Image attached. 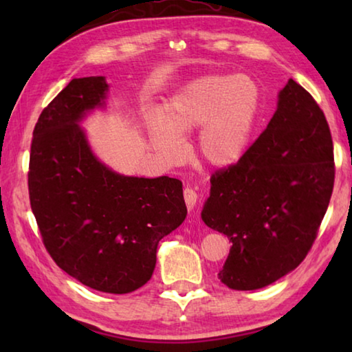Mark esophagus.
I'll return each mask as SVG.
<instances>
[{
  "label": "esophagus",
  "mask_w": 352,
  "mask_h": 352,
  "mask_svg": "<svg viewBox=\"0 0 352 352\" xmlns=\"http://www.w3.org/2000/svg\"><path fill=\"white\" fill-rule=\"evenodd\" d=\"M183 197H184V201H186L188 210L192 211L195 204H197V192H195L192 188H186L183 192Z\"/></svg>",
  "instance_id": "obj_1"
}]
</instances>
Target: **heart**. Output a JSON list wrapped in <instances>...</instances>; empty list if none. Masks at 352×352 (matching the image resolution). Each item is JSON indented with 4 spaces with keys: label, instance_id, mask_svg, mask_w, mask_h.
Segmentation results:
<instances>
[{
    "label": "heart",
    "instance_id": "obj_1",
    "mask_svg": "<svg viewBox=\"0 0 352 352\" xmlns=\"http://www.w3.org/2000/svg\"><path fill=\"white\" fill-rule=\"evenodd\" d=\"M261 109V87L245 74H210L182 88L166 107V122L152 119L151 138L158 152L175 160L182 136L200 130L199 153L216 168H228L245 155Z\"/></svg>",
    "mask_w": 352,
    "mask_h": 352
}]
</instances>
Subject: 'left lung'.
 Returning <instances> with one entry per match:
<instances>
[{
	"mask_svg": "<svg viewBox=\"0 0 352 352\" xmlns=\"http://www.w3.org/2000/svg\"><path fill=\"white\" fill-rule=\"evenodd\" d=\"M336 164L329 124L294 79L243 157L211 177L201 219L233 243L219 279L256 290L296 269L329 205Z\"/></svg>",
	"mask_w": 352,
	"mask_h": 352,
	"instance_id": "8db88e82",
	"label": "left lung"
}]
</instances>
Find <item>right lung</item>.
Instances as JSON below:
<instances>
[{"label": "right lung", "mask_w": 352, "mask_h": 352, "mask_svg": "<svg viewBox=\"0 0 352 352\" xmlns=\"http://www.w3.org/2000/svg\"><path fill=\"white\" fill-rule=\"evenodd\" d=\"M105 77L73 79L34 129L28 186L45 248L69 276L105 294L151 279L157 247L186 219L177 178L116 174L94 157L77 122L105 104Z\"/></svg>", "instance_id": "obj_1"}]
</instances>
